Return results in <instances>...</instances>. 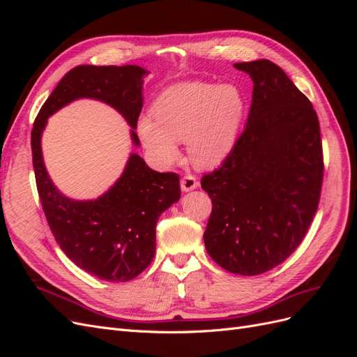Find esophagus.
Returning a JSON list of instances; mask_svg holds the SVG:
<instances>
[{
  "label": "esophagus",
  "mask_w": 357,
  "mask_h": 357,
  "mask_svg": "<svg viewBox=\"0 0 357 357\" xmlns=\"http://www.w3.org/2000/svg\"><path fill=\"white\" fill-rule=\"evenodd\" d=\"M180 186H181V190H185V192L193 190L195 188H198V180H197L195 176L186 174L185 177L180 180Z\"/></svg>",
  "instance_id": "obj_1"
}]
</instances>
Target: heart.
I'll return each instance as SVG.
<instances>
[{"label": "heart", "instance_id": "1", "mask_svg": "<svg viewBox=\"0 0 357 357\" xmlns=\"http://www.w3.org/2000/svg\"><path fill=\"white\" fill-rule=\"evenodd\" d=\"M245 98L238 86L183 82L162 92L152 116L138 121V134L158 164L178 159V143L188 142L193 164L211 167L231 153L245 116Z\"/></svg>", "mask_w": 357, "mask_h": 357}]
</instances>
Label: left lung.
Instances as JSON below:
<instances>
[{
	"label": "left lung",
	"mask_w": 357,
	"mask_h": 357,
	"mask_svg": "<svg viewBox=\"0 0 357 357\" xmlns=\"http://www.w3.org/2000/svg\"><path fill=\"white\" fill-rule=\"evenodd\" d=\"M234 67L252 77L253 98L231 153L201 178L213 204L204 243L226 271L259 275L296 250L317 211L320 125L310 100L274 62Z\"/></svg>",
	"instance_id": "left-lung-1"
}]
</instances>
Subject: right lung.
<instances>
[{
	"mask_svg": "<svg viewBox=\"0 0 357 357\" xmlns=\"http://www.w3.org/2000/svg\"><path fill=\"white\" fill-rule=\"evenodd\" d=\"M138 66L70 70L40 109L31 131L32 165L38 197L49 228L68 259L105 282L123 283L142 274L152 262L156 248V223L162 211L180 199V177L158 172L143 158L129 156L123 174L102 197L74 201L53 185L41 155V134L52 116L79 98H93L112 105L129 126L135 146L143 109V77Z\"/></svg>",
	"mask_w": 357,
	"mask_h": 357,
	"instance_id": "add662e5",
	"label": "right lung"
}]
</instances>
